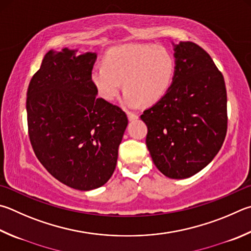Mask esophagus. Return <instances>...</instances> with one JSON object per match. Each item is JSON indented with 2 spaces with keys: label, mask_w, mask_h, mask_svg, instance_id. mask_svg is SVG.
Masks as SVG:
<instances>
[{
  "label": "esophagus",
  "mask_w": 251,
  "mask_h": 251,
  "mask_svg": "<svg viewBox=\"0 0 251 251\" xmlns=\"http://www.w3.org/2000/svg\"><path fill=\"white\" fill-rule=\"evenodd\" d=\"M127 117H128L129 121H135V120H137V118H138V115H137V114H134V113H128V114H127Z\"/></svg>",
  "instance_id": "obj_1"
}]
</instances>
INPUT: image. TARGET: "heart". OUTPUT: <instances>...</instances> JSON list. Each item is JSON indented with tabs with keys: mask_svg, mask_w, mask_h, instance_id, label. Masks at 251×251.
<instances>
[{
	"mask_svg": "<svg viewBox=\"0 0 251 251\" xmlns=\"http://www.w3.org/2000/svg\"><path fill=\"white\" fill-rule=\"evenodd\" d=\"M175 71V58L166 48L130 44L111 49L103 66L93 67L91 80L98 94L108 102L116 99L124 85L122 105L136 108L143 102L150 105L165 97Z\"/></svg>",
	"mask_w": 251,
	"mask_h": 251,
	"instance_id": "1",
	"label": "heart"
}]
</instances>
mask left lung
<instances>
[{
	"label": "left lung",
	"mask_w": 251,
	"mask_h": 251,
	"mask_svg": "<svg viewBox=\"0 0 251 251\" xmlns=\"http://www.w3.org/2000/svg\"><path fill=\"white\" fill-rule=\"evenodd\" d=\"M176 71L161 100L140 116L146 145L158 170L171 179L201 171L222 148L227 131V94L222 72L197 44H173Z\"/></svg>",
	"instance_id": "left-lung-1"
}]
</instances>
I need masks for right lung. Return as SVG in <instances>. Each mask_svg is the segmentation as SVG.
<instances>
[{
	"instance_id": "add662e5",
	"label": "right lung",
	"mask_w": 251,
	"mask_h": 251,
	"mask_svg": "<svg viewBox=\"0 0 251 251\" xmlns=\"http://www.w3.org/2000/svg\"><path fill=\"white\" fill-rule=\"evenodd\" d=\"M49 50L27 90L30 144L36 157L61 183L98 189L115 170L128 124L125 112L101 98L91 80L95 52Z\"/></svg>"
}]
</instances>
